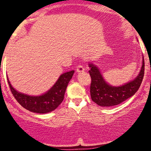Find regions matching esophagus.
I'll list each match as a JSON object with an SVG mask.
<instances>
[{
    "mask_svg": "<svg viewBox=\"0 0 151 151\" xmlns=\"http://www.w3.org/2000/svg\"><path fill=\"white\" fill-rule=\"evenodd\" d=\"M77 73H82L85 71V68H83V66H78L77 67Z\"/></svg>",
    "mask_w": 151,
    "mask_h": 151,
    "instance_id": "obj_1",
    "label": "esophagus"
}]
</instances>
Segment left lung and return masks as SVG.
<instances>
[{
	"label": "left lung",
	"instance_id": "left-lung-1",
	"mask_svg": "<svg viewBox=\"0 0 151 151\" xmlns=\"http://www.w3.org/2000/svg\"><path fill=\"white\" fill-rule=\"evenodd\" d=\"M88 66L91 77V96L93 101L101 106H112L118 105L136 93L140 87L144 77L145 63L142 55V65L136 78L121 86H112L108 84L101 74L99 68L93 63H89Z\"/></svg>",
	"mask_w": 151,
	"mask_h": 151
}]
</instances>
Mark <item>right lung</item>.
Masks as SVG:
<instances>
[{
    "instance_id": "right-lung-1",
    "label": "right lung",
    "mask_w": 151,
    "mask_h": 151,
    "mask_svg": "<svg viewBox=\"0 0 151 151\" xmlns=\"http://www.w3.org/2000/svg\"><path fill=\"white\" fill-rule=\"evenodd\" d=\"M74 71H67L59 77L55 85L46 93L40 96H29L16 91L8 80L14 97L25 109L39 114L48 113L55 109L63 101L68 83L72 78Z\"/></svg>"
}]
</instances>
